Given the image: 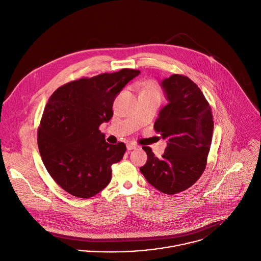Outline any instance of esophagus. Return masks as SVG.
<instances>
[{"instance_id":"1","label":"esophagus","mask_w":261,"mask_h":261,"mask_svg":"<svg viewBox=\"0 0 261 261\" xmlns=\"http://www.w3.org/2000/svg\"><path fill=\"white\" fill-rule=\"evenodd\" d=\"M137 145L136 144H134V143H128L127 145H126V149L128 150V151H132V150H134V149H137Z\"/></svg>"}]
</instances>
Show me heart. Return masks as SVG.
I'll list each match as a JSON object with an SVG mask.
<instances>
[{"mask_svg": "<svg viewBox=\"0 0 261 261\" xmlns=\"http://www.w3.org/2000/svg\"><path fill=\"white\" fill-rule=\"evenodd\" d=\"M141 93H149V94H156L159 95V91L157 86L155 85L154 82H147L144 84L143 91Z\"/></svg>", "mask_w": 261, "mask_h": 261, "instance_id": "obj_1", "label": "heart"}]
</instances>
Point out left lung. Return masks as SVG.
<instances>
[{
	"label": "left lung",
	"mask_w": 261,
	"mask_h": 261,
	"mask_svg": "<svg viewBox=\"0 0 261 261\" xmlns=\"http://www.w3.org/2000/svg\"><path fill=\"white\" fill-rule=\"evenodd\" d=\"M168 103L159 111L154 128L166 140L161 159L143 147L147 162L140 168L158 191L173 195L193 186L202 175L210 149L213 118L198 86L189 77L172 74L160 83Z\"/></svg>",
	"instance_id": "left-lung-1"
}]
</instances>
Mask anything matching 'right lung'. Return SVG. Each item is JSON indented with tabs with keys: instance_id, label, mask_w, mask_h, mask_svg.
<instances>
[{
	"instance_id": "add662e5",
	"label": "right lung",
	"mask_w": 261,
	"mask_h": 261,
	"mask_svg": "<svg viewBox=\"0 0 261 261\" xmlns=\"http://www.w3.org/2000/svg\"><path fill=\"white\" fill-rule=\"evenodd\" d=\"M141 72L121 69L81 79L57 89L47 103L38 133L44 165L67 193L91 198L111 180V166L126 150L108 144L99 130L112 115L115 98Z\"/></svg>"
}]
</instances>
